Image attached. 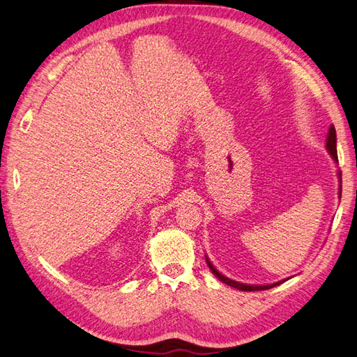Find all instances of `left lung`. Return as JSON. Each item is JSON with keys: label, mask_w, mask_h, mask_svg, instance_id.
<instances>
[{"label": "left lung", "mask_w": 357, "mask_h": 357, "mask_svg": "<svg viewBox=\"0 0 357 357\" xmlns=\"http://www.w3.org/2000/svg\"><path fill=\"white\" fill-rule=\"evenodd\" d=\"M327 151L328 153L333 156V160L337 161V151H336V130H335V126L331 124L330 129H328V135H327ZM339 179H341V172H339ZM341 185H339V199H341ZM206 264H208V268L211 269V272L216 275L220 281H223V283L231 286V287H236L238 289V291H243V292H251V291H266V289H271V287H275L278 284L283 283V281H278V283H273V284H266V286H251V284H243V283H238V281H234V280H229L228 277L222 275V273L219 271H216V268L213 266L211 261L206 259Z\"/></svg>", "instance_id": "obj_1"}]
</instances>
